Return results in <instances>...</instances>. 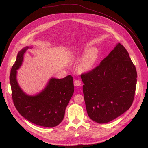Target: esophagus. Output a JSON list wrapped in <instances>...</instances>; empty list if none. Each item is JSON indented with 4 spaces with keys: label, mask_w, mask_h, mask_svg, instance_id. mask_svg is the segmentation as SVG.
<instances>
[{
    "label": "esophagus",
    "mask_w": 148,
    "mask_h": 148,
    "mask_svg": "<svg viewBox=\"0 0 148 148\" xmlns=\"http://www.w3.org/2000/svg\"><path fill=\"white\" fill-rule=\"evenodd\" d=\"M74 84L75 87H79L81 85V81L78 79H75L74 82Z\"/></svg>",
    "instance_id": "obj_1"
}]
</instances>
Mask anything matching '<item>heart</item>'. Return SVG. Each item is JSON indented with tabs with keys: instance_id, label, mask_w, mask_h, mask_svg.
Returning <instances> with one entry per match:
<instances>
[{
	"instance_id": "heart-1",
	"label": "heart",
	"mask_w": 148,
	"mask_h": 148,
	"mask_svg": "<svg viewBox=\"0 0 148 148\" xmlns=\"http://www.w3.org/2000/svg\"><path fill=\"white\" fill-rule=\"evenodd\" d=\"M98 50L96 48H92L82 56L78 66V71L80 73H86L91 71L98 60Z\"/></svg>"
}]
</instances>
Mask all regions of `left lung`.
<instances>
[{"label": "left lung", "instance_id": "8db88e82", "mask_svg": "<svg viewBox=\"0 0 148 148\" xmlns=\"http://www.w3.org/2000/svg\"><path fill=\"white\" fill-rule=\"evenodd\" d=\"M81 78L87 114L94 121L108 123L131 107L137 82L136 68L120 43L92 71Z\"/></svg>", "mask_w": 148, "mask_h": 148}]
</instances>
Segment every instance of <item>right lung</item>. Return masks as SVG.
Wrapping results in <instances>:
<instances>
[{
	"label": "right lung",
	"instance_id": "1",
	"mask_svg": "<svg viewBox=\"0 0 148 148\" xmlns=\"http://www.w3.org/2000/svg\"><path fill=\"white\" fill-rule=\"evenodd\" d=\"M20 50L10 74L12 95L16 108L30 122L44 127L53 128L64 118L65 110L74 91L72 76L57 79L51 78L45 88L39 93L30 95L26 94L18 85L17 70L22 66L24 55L29 49Z\"/></svg>",
	"mask_w": 148,
	"mask_h": 148
}]
</instances>
